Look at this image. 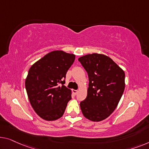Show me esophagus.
I'll use <instances>...</instances> for the list:
<instances>
[{"label":"esophagus","instance_id":"1","mask_svg":"<svg viewBox=\"0 0 149 149\" xmlns=\"http://www.w3.org/2000/svg\"><path fill=\"white\" fill-rule=\"evenodd\" d=\"M72 92H73V94H74V95H76L77 93V90H72Z\"/></svg>","mask_w":149,"mask_h":149}]
</instances>
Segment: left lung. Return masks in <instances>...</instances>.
<instances>
[{
  "mask_svg": "<svg viewBox=\"0 0 149 149\" xmlns=\"http://www.w3.org/2000/svg\"><path fill=\"white\" fill-rule=\"evenodd\" d=\"M78 60L89 78L87 97L79 104L82 114L90 120H103L114 112L123 96L125 74L105 55L88 54Z\"/></svg>",
  "mask_w": 149,
  "mask_h": 149,
  "instance_id": "1",
  "label": "left lung"
}]
</instances>
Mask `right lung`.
Wrapping results in <instances>:
<instances>
[{"mask_svg": "<svg viewBox=\"0 0 149 149\" xmlns=\"http://www.w3.org/2000/svg\"><path fill=\"white\" fill-rule=\"evenodd\" d=\"M75 55L63 51H53L33 64L25 79L31 105L39 116L52 121L63 116L72 91L64 86L65 75Z\"/></svg>", "mask_w": 149, "mask_h": 149, "instance_id": "add662e5", "label": "right lung"}]
</instances>
